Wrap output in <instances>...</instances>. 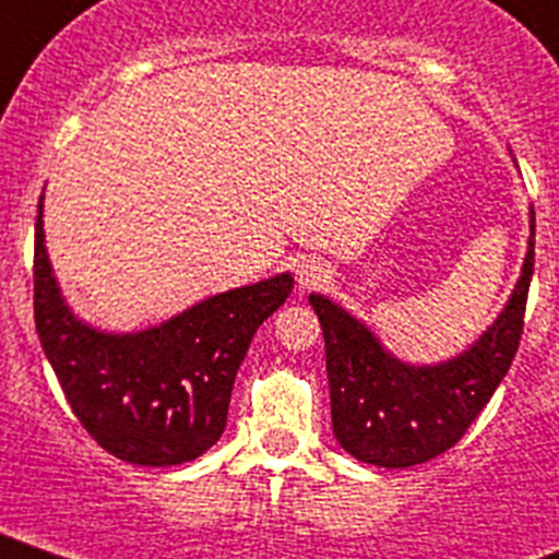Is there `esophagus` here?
<instances>
[{
	"mask_svg": "<svg viewBox=\"0 0 559 559\" xmlns=\"http://www.w3.org/2000/svg\"><path fill=\"white\" fill-rule=\"evenodd\" d=\"M331 273L325 264H320V261H304V264H298V281L304 289H320V286L329 284Z\"/></svg>",
	"mask_w": 559,
	"mask_h": 559,
	"instance_id": "1",
	"label": "esophagus"
}]
</instances>
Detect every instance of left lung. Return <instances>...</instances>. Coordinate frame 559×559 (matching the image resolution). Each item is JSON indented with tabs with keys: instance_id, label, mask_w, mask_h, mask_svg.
<instances>
[{
	"instance_id": "left-lung-1",
	"label": "left lung",
	"mask_w": 559,
	"mask_h": 559,
	"mask_svg": "<svg viewBox=\"0 0 559 559\" xmlns=\"http://www.w3.org/2000/svg\"><path fill=\"white\" fill-rule=\"evenodd\" d=\"M532 270L535 211L524 273L507 309L474 348L435 367L392 359L348 311L323 295H311L309 304L320 317L325 340L331 426L342 449L367 465L409 467L456 445L515 359Z\"/></svg>"
}]
</instances>
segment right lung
I'll return each instance as SVG.
<instances>
[{
    "label": "right lung",
    "mask_w": 559,
    "mask_h": 559,
    "mask_svg": "<svg viewBox=\"0 0 559 559\" xmlns=\"http://www.w3.org/2000/svg\"><path fill=\"white\" fill-rule=\"evenodd\" d=\"M292 284V275H275L214 295L158 329L99 334L74 320L60 298L38 203L35 331L83 429L133 465L192 462L223 437L236 370L255 329L284 306Z\"/></svg>",
    "instance_id": "1"
}]
</instances>
